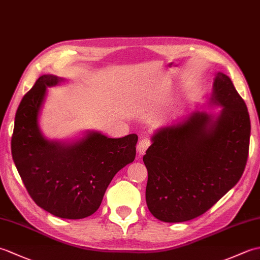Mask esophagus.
Listing matches in <instances>:
<instances>
[{"label": "esophagus", "instance_id": "34e87169", "mask_svg": "<svg viewBox=\"0 0 260 260\" xmlns=\"http://www.w3.org/2000/svg\"><path fill=\"white\" fill-rule=\"evenodd\" d=\"M150 145H151V143L148 140H146V139L141 140L139 144H137V153H139L140 155H143Z\"/></svg>", "mask_w": 260, "mask_h": 260}]
</instances>
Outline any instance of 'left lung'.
<instances>
[{
    "instance_id": "1",
    "label": "left lung",
    "mask_w": 260,
    "mask_h": 260,
    "mask_svg": "<svg viewBox=\"0 0 260 260\" xmlns=\"http://www.w3.org/2000/svg\"><path fill=\"white\" fill-rule=\"evenodd\" d=\"M208 104L221 109H197L179 123L159 127L143 156L147 208L161 221L184 222L203 214L244 173L250 118L227 75L215 74Z\"/></svg>"
}]
</instances>
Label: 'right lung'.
<instances>
[{
	"label": "right lung",
	"mask_w": 260,
	"mask_h": 260,
	"mask_svg": "<svg viewBox=\"0 0 260 260\" xmlns=\"http://www.w3.org/2000/svg\"><path fill=\"white\" fill-rule=\"evenodd\" d=\"M64 81L43 75L22 98L16 110L11 150L32 200L56 217L82 219L101 206L119 170L134 161L139 137L109 139L86 131L74 141L48 140L39 124L47 88Z\"/></svg>",
	"instance_id": "right-lung-1"
}]
</instances>
